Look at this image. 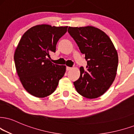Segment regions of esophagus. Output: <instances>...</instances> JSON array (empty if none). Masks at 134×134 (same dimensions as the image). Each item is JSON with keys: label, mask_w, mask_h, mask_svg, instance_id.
I'll return each mask as SVG.
<instances>
[{"label": "esophagus", "mask_w": 134, "mask_h": 134, "mask_svg": "<svg viewBox=\"0 0 134 134\" xmlns=\"http://www.w3.org/2000/svg\"><path fill=\"white\" fill-rule=\"evenodd\" d=\"M71 69H72V68H71V67H68V66L66 67V71H69V70H71Z\"/></svg>", "instance_id": "34e87169"}]
</instances>
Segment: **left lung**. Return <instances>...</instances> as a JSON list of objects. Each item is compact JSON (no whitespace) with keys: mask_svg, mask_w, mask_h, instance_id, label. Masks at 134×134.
<instances>
[{"mask_svg":"<svg viewBox=\"0 0 134 134\" xmlns=\"http://www.w3.org/2000/svg\"><path fill=\"white\" fill-rule=\"evenodd\" d=\"M68 32L87 61L86 71L81 67L80 78L74 82L76 90L86 98H97L107 91L115 80L118 52L110 38L97 28L69 27Z\"/></svg>","mask_w":134,"mask_h":134,"instance_id":"8db88e82","label":"left lung"}]
</instances>
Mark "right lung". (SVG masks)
I'll list each match as a JSON object with an SVG mask.
<instances>
[{
    "instance_id": "1",
    "label": "right lung",
    "mask_w": 134,
    "mask_h": 134,
    "mask_svg": "<svg viewBox=\"0 0 134 134\" xmlns=\"http://www.w3.org/2000/svg\"><path fill=\"white\" fill-rule=\"evenodd\" d=\"M68 27L38 25L21 37L14 54L16 72L23 86L37 97L52 94L66 71V66L51 62V53L56 52L58 41Z\"/></svg>"
}]
</instances>
